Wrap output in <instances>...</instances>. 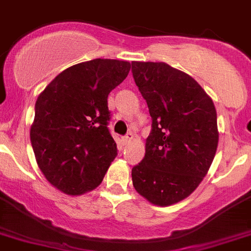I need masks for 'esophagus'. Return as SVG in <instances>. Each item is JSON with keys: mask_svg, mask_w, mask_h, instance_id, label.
Here are the masks:
<instances>
[{"mask_svg": "<svg viewBox=\"0 0 251 251\" xmlns=\"http://www.w3.org/2000/svg\"><path fill=\"white\" fill-rule=\"evenodd\" d=\"M132 139H134V135H132V132H128V134L124 137V144H125V145H127V144H130V142L132 141Z\"/></svg>", "mask_w": 251, "mask_h": 251, "instance_id": "esophagus-1", "label": "esophagus"}]
</instances>
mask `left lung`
I'll return each mask as SVG.
<instances>
[{"mask_svg": "<svg viewBox=\"0 0 251 251\" xmlns=\"http://www.w3.org/2000/svg\"><path fill=\"white\" fill-rule=\"evenodd\" d=\"M131 65L152 119L145 157L131 171L132 184L151 204L169 206L190 195L209 171L219 141L215 106L180 70L165 62Z\"/></svg>", "mask_w": 251, "mask_h": 251, "instance_id": "8db88e82", "label": "left lung"}]
</instances>
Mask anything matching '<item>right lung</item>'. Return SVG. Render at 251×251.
Listing matches in <instances>:
<instances>
[{"instance_id":"obj_1","label":"right lung","mask_w":251,"mask_h":251,"mask_svg":"<svg viewBox=\"0 0 251 251\" xmlns=\"http://www.w3.org/2000/svg\"><path fill=\"white\" fill-rule=\"evenodd\" d=\"M127 61L95 58L58 74L40 94L30 137L38 168L67 195L94 190L117 155L107 96L128 75Z\"/></svg>"}]
</instances>
